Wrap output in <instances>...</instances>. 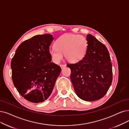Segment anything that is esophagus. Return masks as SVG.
<instances>
[{"label":"esophagus","mask_w":129,"mask_h":129,"mask_svg":"<svg viewBox=\"0 0 129 129\" xmlns=\"http://www.w3.org/2000/svg\"><path fill=\"white\" fill-rule=\"evenodd\" d=\"M66 67V65L65 64H61L60 65V67L61 69H63L64 67Z\"/></svg>","instance_id":"34e87169"}]
</instances>
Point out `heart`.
I'll list each match as a JSON object with an SVG mask.
<instances>
[{
	"mask_svg": "<svg viewBox=\"0 0 129 129\" xmlns=\"http://www.w3.org/2000/svg\"><path fill=\"white\" fill-rule=\"evenodd\" d=\"M56 48L50 50L51 59L55 63H59L64 54L66 59L72 62L83 59L88 49V41L84 36L77 34H64L55 42Z\"/></svg>",
	"mask_w": 129,
	"mask_h": 129,
	"instance_id": "obj_1",
	"label": "heart"
}]
</instances>
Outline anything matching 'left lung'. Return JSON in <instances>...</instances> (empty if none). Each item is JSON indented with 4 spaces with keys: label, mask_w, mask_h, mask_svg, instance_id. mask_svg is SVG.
Wrapping results in <instances>:
<instances>
[{
    "label": "left lung",
    "mask_w": 129,
    "mask_h": 129,
    "mask_svg": "<svg viewBox=\"0 0 129 129\" xmlns=\"http://www.w3.org/2000/svg\"><path fill=\"white\" fill-rule=\"evenodd\" d=\"M88 49L85 57L74 64H68L70 79L77 95L86 101L101 99L112 82L110 54L104 44L91 34L87 36Z\"/></svg>",
    "instance_id": "obj_1"
}]
</instances>
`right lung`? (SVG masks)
<instances>
[{
	"mask_svg": "<svg viewBox=\"0 0 129 129\" xmlns=\"http://www.w3.org/2000/svg\"><path fill=\"white\" fill-rule=\"evenodd\" d=\"M52 35H35L17 48L11 61L14 85L22 97L38 103L52 93L60 67L51 62L49 47Z\"/></svg>",
	"mask_w": 129,
	"mask_h": 129,
	"instance_id": "add662e5",
	"label": "right lung"
}]
</instances>
